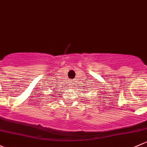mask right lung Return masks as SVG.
Here are the masks:
<instances>
[{"mask_svg":"<svg viewBox=\"0 0 147 147\" xmlns=\"http://www.w3.org/2000/svg\"><path fill=\"white\" fill-rule=\"evenodd\" d=\"M53 93H55V92H53Z\"/></svg>","mask_w":147,"mask_h":147,"instance_id":"1","label":"right lung"}]
</instances>
